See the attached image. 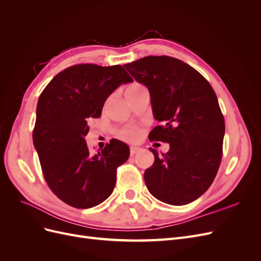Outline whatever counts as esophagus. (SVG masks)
I'll use <instances>...</instances> for the list:
<instances>
[{"instance_id": "1", "label": "esophagus", "mask_w": 261, "mask_h": 261, "mask_svg": "<svg viewBox=\"0 0 261 261\" xmlns=\"http://www.w3.org/2000/svg\"><path fill=\"white\" fill-rule=\"evenodd\" d=\"M130 155H135L138 151H139V150H140V148H138V147H134V146H132L130 147Z\"/></svg>"}]
</instances>
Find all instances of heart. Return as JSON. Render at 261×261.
I'll return each mask as SVG.
<instances>
[{"label":"heart","mask_w":261,"mask_h":261,"mask_svg":"<svg viewBox=\"0 0 261 261\" xmlns=\"http://www.w3.org/2000/svg\"><path fill=\"white\" fill-rule=\"evenodd\" d=\"M146 89L144 86L138 85V84H134L132 85L129 88L127 89L126 92H136L139 90H143ZM118 135H120L123 139L125 140H128V141H135L138 139L139 137V132L136 128H133V127H128V128H124L122 129L120 133H118Z\"/></svg>","instance_id":"1"}]
</instances>
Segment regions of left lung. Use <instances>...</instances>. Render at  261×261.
Instances as JSON below:
<instances>
[{"label": "left lung", "instance_id": "left-lung-1", "mask_svg": "<svg viewBox=\"0 0 261 261\" xmlns=\"http://www.w3.org/2000/svg\"><path fill=\"white\" fill-rule=\"evenodd\" d=\"M124 67L147 87L154 118L162 122L150 140L170 144L162 155L150 148L154 162L145 171L148 191L173 206L196 200L212 184L222 159L225 124L215 90L195 68L167 55Z\"/></svg>", "mask_w": 261, "mask_h": 261}]
</instances>
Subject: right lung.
I'll return each instance as SVG.
<instances>
[{
    "label": "right lung",
    "instance_id": "add662e5",
    "mask_svg": "<svg viewBox=\"0 0 261 261\" xmlns=\"http://www.w3.org/2000/svg\"><path fill=\"white\" fill-rule=\"evenodd\" d=\"M130 82L121 65L77 64L59 73L39 97L34 145L46 184L69 206L88 209L113 192L116 170L128 159L129 148L113 139L91 154L87 122L100 117L110 94Z\"/></svg>",
    "mask_w": 261,
    "mask_h": 261
}]
</instances>
